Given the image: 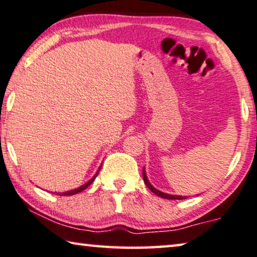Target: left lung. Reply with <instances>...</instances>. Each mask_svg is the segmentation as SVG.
<instances>
[{
	"instance_id": "8db88e82",
	"label": "left lung",
	"mask_w": 257,
	"mask_h": 257,
	"mask_svg": "<svg viewBox=\"0 0 257 257\" xmlns=\"http://www.w3.org/2000/svg\"><path fill=\"white\" fill-rule=\"evenodd\" d=\"M142 175H144V181H145L146 186H147L149 189H151V191L154 193V194H156L157 196H161V197H163V199H168V200H184V199H186V197H185V196L170 195V194H165V193H163V192L157 191V189H156V188H154V187L152 186V185H151V183H149V181H148L147 177H146V172H145V170H144V173H142Z\"/></svg>"
}]
</instances>
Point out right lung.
<instances>
[{
	"instance_id": "obj_1",
	"label": "right lung",
	"mask_w": 257,
	"mask_h": 257,
	"mask_svg": "<svg viewBox=\"0 0 257 257\" xmlns=\"http://www.w3.org/2000/svg\"><path fill=\"white\" fill-rule=\"evenodd\" d=\"M98 171H100V169H98ZM98 171L96 172V175H95V176H94V177H93V178H92V179H90V180L88 181V183H86L85 185H82V186H81V187H79V188H77V189H73V191L64 192V193H62V194H60V195H64V196H68V195H74V194H77V193H79V192H82V191H84V189H86V188H87V187L89 186V185L93 183V181H94V179H95V178H96V176H97V173H98ZM57 194H58V193H57Z\"/></svg>"
}]
</instances>
